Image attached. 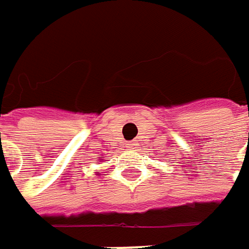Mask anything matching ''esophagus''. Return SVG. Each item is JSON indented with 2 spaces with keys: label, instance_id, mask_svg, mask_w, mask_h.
Instances as JSON below:
<instances>
[{
  "label": "esophagus",
  "instance_id": "34e87169",
  "mask_svg": "<svg viewBox=\"0 0 249 249\" xmlns=\"http://www.w3.org/2000/svg\"><path fill=\"white\" fill-rule=\"evenodd\" d=\"M126 147H128V148H131V149H134V148L137 147V144H135V142H132V141H131V142H128V144H126Z\"/></svg>",
  "mask_w": 249,
  "mask_h": 249
}]
</instances>
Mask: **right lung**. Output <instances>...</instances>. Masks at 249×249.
Returning <instances> with one entry per match:
<instances>
[{
  "instance_id": "obj_1",
  "label": "right lung",
  "mask_w": 249,
  "mask_h": 249,
  "mask_svg": "<svg viewBox=\"0 0 249 249\" xmlns=\"http://www.w3.org/2000/svg\"><path fill=\"white\" fill-rule=\"evenodd\" d=\"M100 158H102V157H100Z\"/></svg>"
}]
</instances>
